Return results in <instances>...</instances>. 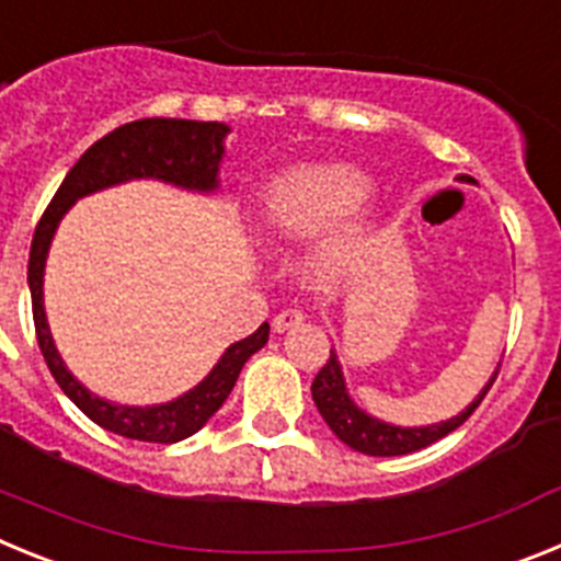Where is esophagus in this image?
<instances>
[{
	"label": "esophagus",
	"instance_id": "1",
	"mask_svg": "<svg viewBox=\"0 0 561 561\" xmlns=\"http://www.w3.org/2000/svg\"><path fill=\"white\" fill-rule=\"evenodd\" d=\"M304 320H306V314L300 309H286V311H280V314H275L272 325H275V331H280V334H284V331L297 329V325L304 323Z\"/></svg>",
	"mask_w": 561,
	"mask_h": 561
}]
</instances>
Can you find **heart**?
<instances>
[{
	"instance_id": "1",
	"label": "heart",
	"mask_w": 561,
	"mask_h": 561,
	"mask_svg": "<svg viewBox=\"0 0 561 561\" xmlns=\"http://www.w3.org/2000/svg\"><path fill=\"white\" fill-rule=\"evenodd\" d=\"M365 191V180L342 168L291 171L261 193V227L272 238L311 236L359 205Z\"/></svg>"
}]
</instances>
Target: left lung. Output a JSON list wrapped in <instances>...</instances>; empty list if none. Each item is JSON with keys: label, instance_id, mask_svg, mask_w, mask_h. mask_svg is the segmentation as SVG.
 <instances>
[{"label": "left lung", "instance_id": "obj_1", "mask_svg": "<svg viewBox=\"0 0 561 561\" xmlns=\"http://www.w3.org/2000/svg\"><path fill=\"white\" fill-rule=\"evenodd\" d=\"M460 182H474L472 176H458ZM500 374V365L494 370V376L489 379L483 390H480L478 399L469 404L460 415L455 419L440 421V424H430V427H396V424H388V421H379L374 415H368L365 410H359L354 404V399L348 396V388H345V379H342V368L336 354L331 351L329 362H325L320 374L311 381V399H314L317 410L325 419V424L331 427V433L348 444L351 449L362 455H376V458H390V455H410L419 453V449L430 447L435 440H440L444 435H449L453 430H458L469 415L478 410V404L483 401V396L489 393V388L494 385Z\"/></svg>", "mask_w": 561, "mask_h": 561}]
</instances>
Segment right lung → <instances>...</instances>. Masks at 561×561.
Listing matches in <instances>:
<instances>
[{
    "label": "right lung",
    "mask_w": 561,
    "mask_h": 561,
    "mask_svg": "<svg viewBox=\"0 0 561 561\" xmlns=\"http://www.w3.org/2000/svg\"><path fill=\"white\" fill-rule=\"evenodd\" d=\"M230 128L225 123L202 121H173V117H146L108 131L103 140L83 151L81 160L69 168L61 187L44 210L33 244H30L27 284L33 297V323L49 374L56 376L58 388L72 399L87 419L98 427L117 433L123 438L148 440V444H176L187 435L199 433L210 415L225 404L236 379L255 351L270 340V323H264L247 340L232 342L216 368L205 376L193 390L180 399L153 404V408H128L112 404L101 396L89 393L76 376L69 374L58 356L56 342L49 334L47 314H44V264H47L49 241L56 236L64 213L76 205L81 196L121 185L128 180H162L185 191L210 193L219 187V165L225 157V137Z\"/></svg>",
    "instance_id": "add662e5"
}]
</instances>
